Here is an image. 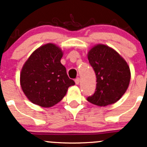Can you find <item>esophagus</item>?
Listing matches in <instances>:
<instances>
[{
	"label": "esophagus",
	"instance_id": "1",
	"mask_svg": "<svg viewBox=\"0 0 147 147\" xmlns=\"http://www.w3.org/2000/svg\"><path fill=\"white\" fill-rule=\"evenodd\" d=\"M80 78H76V79H75V84H78L80 83Z\"/></svg>",
	"mask_w": 147,
	"mask_h": 147
}]
</instances>
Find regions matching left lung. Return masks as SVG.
<instances>
[{
    "label": "left lung",
    "mask_w": 147,
    "mask_h": 147,
    "mask_svg": "<svg viewBox=\"0 0 147 147\" xmlns=\"http://www.w3.org/2000/svg\"><path fill=\"white\" fill-rule=\"evenodd\" d=\"M87 57L97 78L95 92L87 101L100 107L117 102L127 91L131 78L127 62L114 49L102 44L94 46Z\"/></svg>",
    "instance_id": "obj_1"
}]
</instances>
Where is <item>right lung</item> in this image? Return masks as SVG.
<instances>
[{
	"instance_id": "right-lung-1",
	"label": "right lung",
	"mask_w": 147,
	"mask_h": 147,
	"mask_svg": "<svg viewBox=\"0 0 147 147\" xmlns=\"http://www.w3.org/2000/svg\"><path fill=\"white\" fill-rule=\"evenodd\" d=\"M63 53L53 43L41 46L31 54L20 72V85L33 104L50 107L63 100L75 82L60 63Z\"/></svg>"
}]
</instances>
